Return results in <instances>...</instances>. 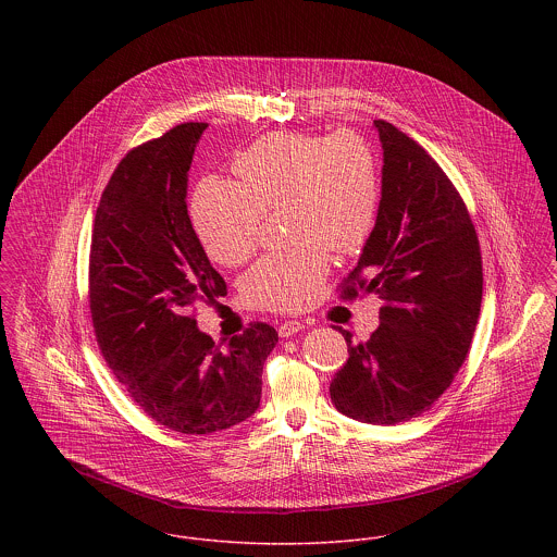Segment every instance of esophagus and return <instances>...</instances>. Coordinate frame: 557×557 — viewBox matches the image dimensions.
Returning a JSON list of instances; mask_svg holds the SVG:
<instances>
[{"label": "esophagus", "mask_w": 557, "mask_h": 557, "mask_svg": "<svg viewBox=\"0 0 557 557\" xmlns=\"http://www.w3.org/2000/svg\"><path fill=\"white\" fill-rule=\"evenodd\" d=\"M302 327H305V323H302V321H296V319H292V321H283V323L278 325V334H281L283 338H289V336L298 334Z\"/></svg>", "instance_id": "obj_1"}]
</instances>
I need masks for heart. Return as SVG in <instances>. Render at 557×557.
Segmentation results:
<instances>
[{
  "mask_svg": "<svg viewBox=\"0 0 557 557\" xmlns=\"http://www.w3.org/2000/svg\"><path fill=\"white\" fill-rule=\"evenodd\" d=\"M238 184L206 177L190 214L208 257L225 268L244 263L259 239L263 214L285 210L294 250L263 257L244 278L246 298L265 309L311 305L330 272L327 250L358 252L371 238L380 199V160L354 131L330 137L270 133L232 164Z\"/></svg>",
  "mask_w": 557,
  "mask_h": 557,
  "instance_id": "1",
  "label": "heart"
}]
</instances>
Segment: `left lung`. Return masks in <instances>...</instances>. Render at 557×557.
I'll return each instance as SVG.
<instances>
[{
  "label": "left lung",
  "mask_w": 557,
  "mask_h": 557,
  "mask_svg": "<svg viewBox=\"0 0 557 557\" xmlns=\"http://www.w3.org/2000/svg\"><path fill=\"white\" fill-rule=\"evenodd\" d=\"M373 126L384 150L380 212L343 296L375 294L380 325L356 345L338 327L349 358L330 398L354 420L397 424L429 409L461 369L480 315L482 259L468 208L440 164L391 122Z\"/></svg>",
  "instance_id": "1"
}]
</instances>
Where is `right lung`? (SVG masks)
<instances>
[{
  "instance_id": "add662e5",
  "label": "right lung",
  "mask_w": 557,
  "mask_h": 557,
  "mask_svg": "<svg viewBox=\"0 0 557 557\" xmlns=\"http://www.w3.org/2000/svg\"><path fill=\"white\" fill-rule=\"evenodd\" d=\"M206 128L180 124L122 159L100 197L89 252V309L104 360L150 418L186 435L250 418L278 343L272 325L252 323L221 349L190 315L199 300L227 296L186 208Z\"/></svg>"
}]
</instances>
